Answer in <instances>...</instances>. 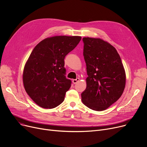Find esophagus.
I'll use <instances>...</instances> for the list:
<instances>
[{"instance_id":"obj_1","label":"esophagus","mask_w":147,"mask_h":147,"mask_svg":"<svg viewBox=\"0 0 147 147\" xmlns=\"http://www.w3.org/2000/svg\"><path fill=\"white\" fill-rule=\"evenodd\" d=\"M79 80H80L79 78H77L76 79H73V84H76V83H77L78 82H79Z\"/></svg>"}]
</instances>
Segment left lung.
I'll return each mask as SVG.
<instances>
[{
  "label": "left lung",
  "instance_id": "obj_1",
  "mask_svg": "<svg viewBox=\"0 0 147 147\" xmlns=\"http://www.w3.org/2000/svg\"><path fill=\"white\" fill-rule=\"evenodd\" d=\"M83 56L88 77L82 100L89 108L106 110L122 96L126 75L121 57L109 43L99 38L84 37Z\"/></svg>",
  "mask_w": 147,
  "mask_h": 147
}]
</instances>
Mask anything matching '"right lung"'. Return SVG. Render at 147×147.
Instances as JSON below:
<instances>
[{"instance_id": "1", "label": "right lung", "mask_w": 147, "mask_h": 147, "mask_svg": "<svg viewBox=\"0 0 147 147\" xmlns=\"http://www.w3.org/2000/svg\"><path fill=\"white\" fill-rule=\"evenodd\" d=\"M81 38L55 36L45 39L34 48L24 67L23 82L26 93L38 106L52 109L64 101L71 85L65 76L64 58Z\"/></svg>"}]
</instances>
